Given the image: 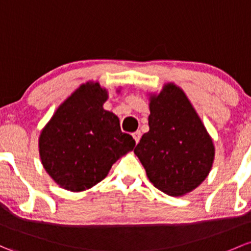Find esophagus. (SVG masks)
<instances>
[{
	"mask_svg": "<svg viewBox=\"0 0 251 251\" xmlns=\"http://www.w3.org/2000/svg\"><path fill=\"white\" fill-rule=\"evenodd\" d=\"M141 136H142L141 131H136V132L132 133V137L134 138V141H136V143H138L139 139H141Z\"/></svg>",
	"mask_w": 251,
	"mask_h": 251,
	"instance_id": "obj_1",
	"label": "esophagus"
}]
</instances>
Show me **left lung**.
Here are the masks:
<instances>
[{
    "instance_id": "obj_1",
    "label": "left lung",
    "mask_w": 251,
    "mask_h": 251,
    "mask_svg": "<svg viewBox=\"0 0 251 251\" xmlns=\"http://www.w3.org/2000/svg\"><path fill=\"white\" fill-rule=\"evenodd\" d=\"M149 131L134 154L155 188L170 196H181L207 178L214 146L181 89L170 83L150 99Z\"/></svg>"
}]
</instances>
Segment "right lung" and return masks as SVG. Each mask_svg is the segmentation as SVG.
Here are the masks:
<instances>
[{
	"mask_svg": "<svg viewBox=\"0 0 251 251\" xmlns=\"http://www.w3.org/2000/svg\"><path fill=\"white\" fill-rule=\"evenodd\" d=\"M108 94L86 83L57 108L39 137L43 167L60 186L84 191L107 176L136 142L121 132L119 118L103 109Z\"/></svg>",
	"mask_w": 251,
	"mask_h": 251,
	"instance_id": "obj_1",
	"label": "right lung"
}]
</instances>
